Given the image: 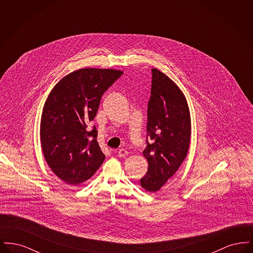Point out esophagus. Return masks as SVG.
I'll list each match as a JSON object with an SVG mask.
<instances>
[{"label": "esophagus", "instance_id": "34e87169", "mask_svg": "<svg viewBox=\"0 0 253 253\" xmlns=\"http://www.w3.org/2000/svg\"><path fill=\"white\" fill-rule=\"evenodd\" d=\"M128 152L125 150V149H120L119 151H118V156L120 157H125L128 156Z\"/></svg>", "mask_w": 253, "mask_h": 253}]
</instances>
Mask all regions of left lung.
Returning <instances> with one entry per match:
<instances>
[{
    "mask_svg": "<svg viewBox=\"0 0 253 253\" xmlns=\"http://www.w3.org/2000/svg\"><path fill=\"white\" fill-rule=\"evenodd\" d=\"M152 89L148 103L147 136L143 151L148 170L140 179L142 189L159 191L172 177L187 157L191 141V115L180 88L168 76L152 69Z\"/></svg>",
    "mask_w": 253,
    "mask_h": 253,
    "instance_id": "left-lung-1",
    "label": "left lung"
}]
</instances>
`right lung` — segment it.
Returning <instances> with one entry per match:
<instances>
[{
    "label": "right lung",
    "mask_w": 253,
    "mask_h": 253,
    "mask_svg": "<svg viewBox=\"0 0 253 253\" xmlns=\"http://www.w3.org/2000/svg\"><path fill=\"white\" fill-rule=\"evenodd\" d=\"M122 71L83 68L63 77L51 90L41 120V144L53 172L69 185L88 180L101 166L105 155L97 143L96 117L103 93Z\"/></svg>",
    "instance_id": "right-lung-1"
}]
</instances>
